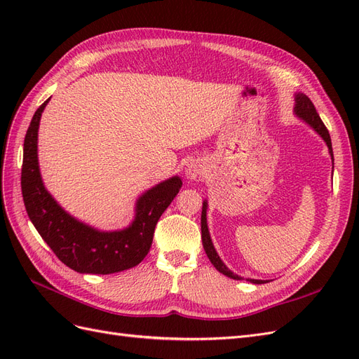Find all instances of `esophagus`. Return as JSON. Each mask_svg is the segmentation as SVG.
Instances as JSON below:
<instances>
[{"mask_svg": "<svg viewBox=\"0 0 359 359\" xmlns=\"http://www.w3.org/2000/svg\"><path fill=\"white\" fill-rule=\"evenodd\" d=\"M203 175V166L199 161H190L186 166V178L189 181H196Z\"/></svg>", "mask_w": 359, "mask_h": 359, "instance_id": "esophagus-1", "label": "esophagus"}]
</instances>
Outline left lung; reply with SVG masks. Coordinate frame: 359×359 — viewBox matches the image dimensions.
Returning <instances> with one entry per match:
<instances>
[{
	"label": "left lung",
	"mask_w": 359,
	"mask_h": 359,
	"mask_svg": "<svg viewBox=\"0 0 359 359\" xmlns=\"http://www.w3.org/2000/svg\"><path fill=\"white\" fill-rule=\"evenodd\" d=\"M293 97H295V104H293V114H295V116L298 119H301L302 123H306L307 126H310L314 130V132H316L322 137L323 142L327 144L328 153H330L331 160H332V169H334V154H332L331 137H330V133H328L327 127H325V124L322 123L319 114L316 112V107H314V104L311 103V100L309 99L306 94L295 93V95H293ZM206 210H208V201L205 199L203 203H202L201 229H202V244H203L206 256H208V259L211 260V264L215 266V269L220 271V273L224 274L226 277H231L233 280H243L241 276L235 274L233 271H231L229 268L226 266V264L220 259L219 253H217V250H215V247L212 244V240H211L210 231H208V222H206ZM245 280L250 281V283H253V285L266 283L265 280H256V278H245Z\"/></svg>",
	"instance_id": "8db88e82"
}]
</instances>
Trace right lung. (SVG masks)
I'll return each mask as SVG.
<instances>
[{
  "label": "right lung",
  "instance_id": "right-lung-1",
  "mask_svg": "<svg viewBox=\"0 0 359 359\" xmlns=\"http://www.w3.org/2000/svg\"><path fill=\"white\" fill-rule=\"evenodd\" d=\"M50 99L32 116L24 140V203L31 223L64 265L81 274H114L139 265L148 255L160 215L177 196L182 181L173 175L136 199L132 223L116 231H102L67 212L53 199L39 166V126Z\"/></svg>",
  "mask_w": 359,
  "mask_h": 359
}]
</instances>
